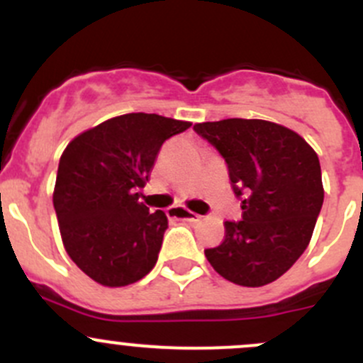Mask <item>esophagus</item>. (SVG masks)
I'll use <instances>...</instances> for the list:
<instances>
[{
  "instance_id": "34e87169",
  "label": "esophagus",
  "mask_w": 363,
  "mask_h": 363,
  "mask_svg": "<svg viewBox=\"0 0 363 363\" xmlns=\"http://www.w3.org/2000/svg\"><path fill=\"white\" fill-rule=\"evenodd\" d=\"M168 216L174 219H182V221H189V223H196L200 221V216L195 214V212H189L182 207H170L168 208Z\"/></svg>"
}]
</instances>
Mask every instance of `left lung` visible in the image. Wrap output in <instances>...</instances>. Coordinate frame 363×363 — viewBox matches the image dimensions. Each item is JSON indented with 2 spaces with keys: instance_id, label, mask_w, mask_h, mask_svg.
I'll return each mask as SVG.
<instances>
[{
  "instance_id": "8db88e82",
  "label": "left lung",
  "mask_w": 363,
  "mask_h": 363,
  "mask_svg": "<svg viewBox=\"0 0 363 363\" xmlns=\"http://www.w3.org/2000/svg\"><path fill=\"white\" fill-rule=\"evenodd\" d=\"M193 130L218 149L242 200V219L205 250L216 272L240 286H263L302 256L323 205L318 155L295 131L262 119H223Z\"/></svg>"
}]
</instances>
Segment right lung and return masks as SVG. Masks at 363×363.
Here are the masks:
<instances>
[{"label": "right lung", "instance_id": "obj_1", "mask_svg": "<svg viewBox=\"0 0 363 363\" xmlns=\"http://www.w3.org/2000/svg\"><path fill=\"white\" fill-rule=\"evenodd\" d=\"M191 126L158 113H124L73 138L54 188L69 258L104 286H126L158 262L168 219L140 202L164 140Z\"/></svg>", "mask_w": 363, "mask_h": 363}]
</instances>
